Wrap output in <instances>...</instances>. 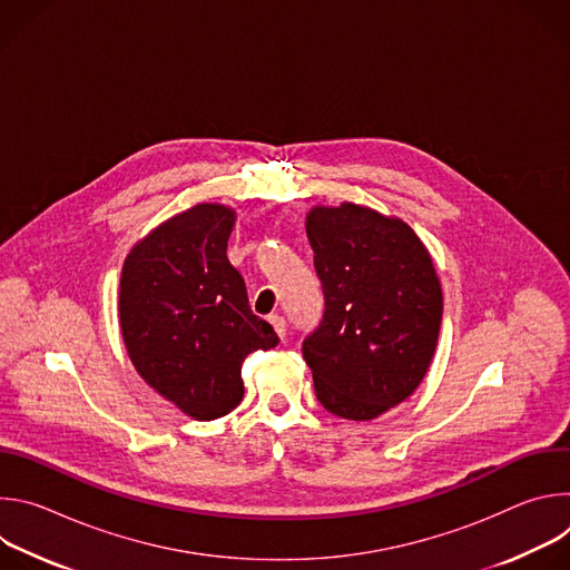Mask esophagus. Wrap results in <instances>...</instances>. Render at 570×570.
Returning a JSON list of instances; mask_svg holds the SVG:
<instances>
[{"label": "esophagus", "instance_id": "esophagus-1", "mask_svg": "<svg viewBox=\"0 0 570 570\" xmlns=\"http://www.w3.org/2000/svg\"><path fill=\"white\" fill-rule=\"evenodd\" d=\"M268 320H271V324H273V330L277 332V336H279V338H286V317L279 315V313H275V315H271Z\"/></svg>", "mask_w": 570, "mask_h": 570}]
</instances>
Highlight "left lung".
<instances>
[{"label":"left lung","mask_w":570,"mask_h":570,"mask_svg":"<svg viewBox=\"0 0 570 570\" xmlns=\"http://www.w3.org/2000/svg\"><path fill=\"white\" fill-rule=\"evenodd\" d=\"M306 236L324 288V317L304 341L317 401L370 422L426 376L442 324V284L415 229L372 207L315 205Z\"/></svg>","instance_id":"1"}]
</instances>
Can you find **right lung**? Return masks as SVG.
<instances>
[{
    "label": "right lung",
    "instance_id": "1",
    "mask_svg": "<svg viewBox=\"0 0 570 570\" xmlns=\"http://www.w3.org/2000/svg\"><path fill=\"white\" fill-rule=\"evenodd\" d=\"M236 212L198 203L130 248L119 279V327L137 374L185 415L209 422L243 399L240 365L279 343L250 311L227 259Z\"/></svg>",
    "mask_w": 570,
    "mask_h": 570
}]
</instances>
